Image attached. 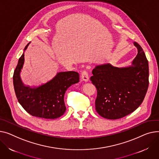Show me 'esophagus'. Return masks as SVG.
<instances>
[{"instance_id": "obj_1", "label": "esophagus", "mask_w": 159, "mask_h": 159, "mask_svg": "<svg viewBox=\"0 0 159 159\" xmlns=\"http://www.w3.org/2000/svg\"><path fill=\"white\" fill-rule=\"evenodd\" d=\"M81 79L83 81L86 82L89 81V75H88V73L87 71H82V75H81Z\"/></svg>"}]
</instances>
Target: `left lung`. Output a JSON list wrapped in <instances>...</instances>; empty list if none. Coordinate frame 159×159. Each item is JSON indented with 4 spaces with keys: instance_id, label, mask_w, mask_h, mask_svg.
Listing matches in <instances>:
<instances>
[{
    "instance_id": "obj_1",
    "label": "left lung",
    "mask_w": 159,
    "mask_h": 159,
    "mask_svg": "<svg viewBox=\"0 0 159 159\" xmlns=\"http://www.w3.org/2000/svg\"><path fill=\"white\" fill-rule=\"evenodd\" d=\"M138 53L132 65L118 68L110 63L95 66L91 80L97 89L95 108L102 117L117 120L142 103L149 85L148 61L142 47L134 42Z\"/></svg>"
}]
</instances>
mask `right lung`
I'll return each mask as SVG.
<instances>
[{
    "label": "right lung",
    "mask_w": 159,
    "mask_h": 159,
    "mask_svg": "<svg viewBox=\"0 0 159 159\" xmlns=\"http://www.w3.org/2000/svg\"><path fill=\"white\" fill-rule=\"evenodd\" d=\"M30 43L25 47L24 52ZM24 52L18 60L13 77L18 102L33 116L51 120L59 118L66 111L65 92L73 84L79 82V74L73 71L59 72L52 79L41 86H25L20 75L24 63Z\"/></svg>",
    "instance_id": "right-lung-1"
}]
</instances>
